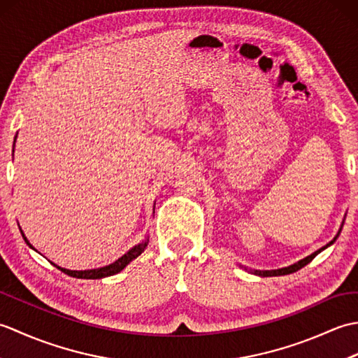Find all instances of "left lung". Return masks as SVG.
<instances>
[{"mask_svg":"<svg viewBox=\"0 0 358 358\" xmlns=\"http://www.w3.org/2000/svg\"><path fill=\"white\" fill-rule=\"evenodd\" d=\"M340 231H341V227H340ZM340 231H338V234H340ZM338 234H337V237H338ZM337 237L334 238L329 245H326L324 248H322V249H318V250H315L314 254H310L309 257H306V258H303V260H300L299 263H295V264H292V266H287V268H283V269H275V271H254V273H257V275H260V277H278V275H287V273H292V272H296L299 269H301V268H305V266L308 264V263H310L315 258V255L317 254H320L323 249H326L328 246H331L334 241L337 240Z\"/></svg>","mask_w":358,"mask_h":358,"instance_id":"1","label":"left lung"}]
</instances>
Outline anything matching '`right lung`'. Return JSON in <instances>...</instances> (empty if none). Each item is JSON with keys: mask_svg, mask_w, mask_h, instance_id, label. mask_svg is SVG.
<instances>
[{"mask_svg": "<svg viewBox=\"0 0 358 358\" xmlns=\"http://www.w3.org/2000/svg\"><path fill=\"white\" fill-rule=\"evenodd\" d=\"M15 143H17V136H15ZM21 235H22V238H24V241L27 243V245L30 246V248H34L32 245H30L29 243V240L26 238V235H24V232L21 231ZM148 243H149V240H144L143 243H140V245H136V246H134L131 250H127V252L123 255V257H120L117 262H113L112 264H109V266H104V268H100V269H90V271H71V269H64V268H59V266H57V268L59 269V271H63L64 273H67V275H71V277H75V278H90V280H95V278H103V277H109V275H115V273H118L120 271H123L126 266L131 263L134 258H136L138 257L144 249H146V246H148ZM53 264V263H52Z\"/></svg>", "mask_w": 358, "mask_h": 358, "instance_id": "1", "label": "right lung"}]
</instances>
